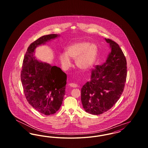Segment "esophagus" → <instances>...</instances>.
Masks as SVG:
<instances>
[{"label": "esophagus", "instance_id": "esophagus-1", "mask_svg": "<svg viewBox=\"0 0 148 148\" xmlns=\"http://www.w3.org/2000/svg\"><path fill=\"white\" fill-rule=\"evenodd\" d=\"M69 85L72 88H77V85L74 84V83H70V84H69Z\"/></svg>", "mask_w": 148, "mask_h": 148}]
</instances>
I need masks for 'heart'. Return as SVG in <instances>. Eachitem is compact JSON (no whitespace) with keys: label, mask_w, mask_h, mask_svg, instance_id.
Instances as JSON below:
<instances>
[{"label":"heart","mask_w":148,"mask_h":148,"mask_svg":"<svg viewBox=\"0 0 148 148\" xmlns=\"http://www.w3.org/2000/svg\"><path fill=\"white\" fill-rule=\"evenodd\" d=\"M98 54V46L88 42H75L69 46L65 53L59 56L61 64L64 69L71 65L69 58L75 60L77 67L82 71L91 69L95 63Z\"/></svg>","instance_id":"obj_1"}]
</instances>
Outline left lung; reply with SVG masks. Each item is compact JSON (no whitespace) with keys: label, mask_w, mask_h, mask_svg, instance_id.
<instances>
[{"label":"left lung","mask_w":148,"mask_h":148,"mask_svg":"<svg viewBox=\"0 0 148 148\" xmlns=\"http://www.w3.org/2000/svg\"><path fill=\"white\" fill-rule=\"evenodd\" d=\"M111 51L106 62L92 71L90 80L81 90V100L86 112L99 115L111 109L124 90L127 75V60L116 42L105 39Z\"/></svg>","instance_id":"8db88e82"}]
</instances>
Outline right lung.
<instances>
[{"label":"right lung","instance_id":"right-lung-1","mask_svg":"<svg viewBox=\"0 0 148 148\" xmlns=\"http://www.w3.org/2000/svg\"><path fill=\"white\" fill-rule=\"evenodd\" d=\"M59 35H44L32 42L23 62L21 80L26 99L36 111L46 115L56 113L62 106L66 75L60 68L38 60L35 49Z\"/></svg>","mask_w":148,"mask_h":148}]
</instances>
